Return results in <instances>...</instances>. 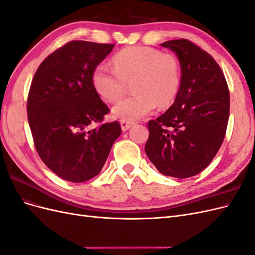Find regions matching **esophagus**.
<instances>
[{"label":"esophagus","mask_w":255,"mask_h":255,"mask_svg":"<svg viewBox=\"0 0 255 255\" xmlns=\"http://www.w3.org/2000/svg\"><path fill=\"white\" fill-rule=\"evenodd\" d=\"M120 123H121L122 130H128L130 127H132V126L134 125V122H132V121H127V120H121Z\"/></svg>","instance_id":"1"}]
</instances>
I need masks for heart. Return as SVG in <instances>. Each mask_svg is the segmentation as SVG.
I'll return each mask as SVG.
<instances>
[{
	"mask_svg": "<svg viewBox=\"0 0 255 255\" xmlns=\"http://www.w3.org/2000/svg\"><path fill=\"white\" fill-rule=\"evenodd\" d=\"M113 66L99 64L92 72V84L107 102H116L133 82L130 97L113 109L115 117L135 121L152 113L156 106L166 107L176 98L181 86V67L173 55L143 45L126 48L113 57Z\"/></svg>",
	"mask_w": 255,
	"mask_h": 255,
	"instance_id": "heart-1",
	"label": "heart"
}]
</instances>
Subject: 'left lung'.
Masks as SVG:
<instances>
[{
    "instance_id": "8db88e82",
    "label": "left lung",
    "mask_w": 255,
    "mask_h": 255,
    "mask_svg": "<svg viewBox=\"0 0 255 255\" xmlns=\"http://www.w3.org/2000/svg\"><path fill=\"white\" fill-rule=\"evenodd\" d=\"M181 66V86L166 113L148 122L144 151L164 175L186 179L211 164L225 139L230 92L221 68L210 54L187 39L161 43Z\"/></svg>"
}]
</instances>
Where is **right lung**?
<instances>
[{
    "instance_id": "obj_1",
    "label": "right lung",
    "mask_w": 255,
    "mask_h": 255,
    "mask_svg": "<svg viewBox=\"0 0 255 255\" xmlns=\"http://www.w3.org/2000/svg\"><path fill=\"white\" fill-rule=\"evenodd\" d=\"M114 47L68 42L42 61L30 84L26 110L35 148L45 166L66 181L82 183L98 175L121 134L118 121L102 123L110 109L91 80Z\"/></svg>"
}]
</instances>
